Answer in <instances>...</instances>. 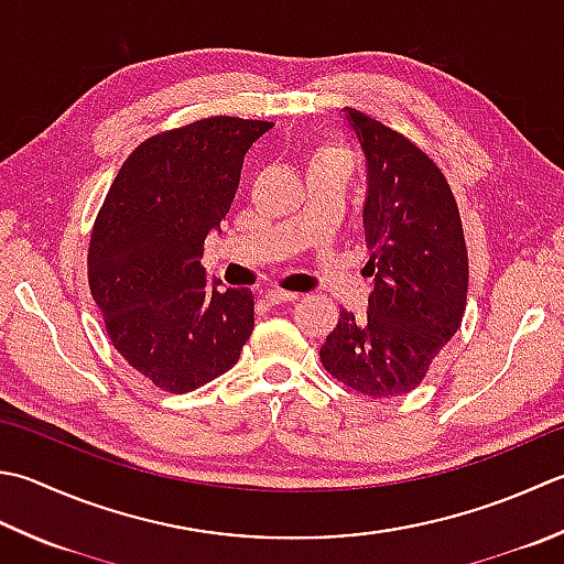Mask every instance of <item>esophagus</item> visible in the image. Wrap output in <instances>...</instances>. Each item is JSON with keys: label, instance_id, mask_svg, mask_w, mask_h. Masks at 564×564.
Instances as JSON below:
<instances>
[{"label": "esophagus", "instance_id": "34e87169", "mask_svg": "<svg viewBox=\"0 0 564 564\" xmlns=\"http://www.w3.org/2000/svg\"><path fill=\"white\" fill-rule=\"evenodd\" d=\"M263 297H267V301L271 303V305H283V303H293L295 301V293H291V291H279V289H273V291H267L263 293Z\"/></svg>", "mask_w": 564, "mask_h": 564}]
</instances>
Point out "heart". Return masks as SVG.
<instances>
[{
	"label": "heart",
	"instance_id": "b5f03b06",
	"mask_svg": "<svg viewBox=\"0 0 564 564\" xmlns=\"http://www.w3.org/2000/svg\"><path fill=\"white\" fill-rule=\"evenodd\" d=\"M327 161H341V163H351L349 153L339 147H319L313 156H311V165L315 163H327Z\"/></svg>",
	"mask_w": 564,
	"mask_h": 564
}]
</instances>
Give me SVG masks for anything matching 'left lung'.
<instances>
[{"mask_svg": "<svg viewBox=\"0 0 564 564\" xmlns=\"http://www.w3.org/2000/svg\"><path fill=\"white\" fill-rule=\"evenodd\" d=\"M369 169L364 239L373 275L369 313L341 311L319 347L323 367L351 391H413L455 337L467 307L469 261L459 209L435 161L399 131L347 107Z\"/></svg>", "mask_w": 564, "mask_h": 564, "instance_id": "left-lung-1", "label": "left lung"}]
</instances>
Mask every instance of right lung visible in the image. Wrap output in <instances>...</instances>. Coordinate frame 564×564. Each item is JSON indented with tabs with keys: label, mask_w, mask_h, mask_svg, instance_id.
Instances as JSON below:
<instances>
[{
	"label": "right lung",
	"mask_w": 564,
	"mask_h": 564,
	"mask_svg": "<svg viewBox=\"0 0 564 564\" xmlns=\"http://www.w3.org/2000/svg\"><path fill=\"white\" fill-rule=\"evenodd\" d=\"M273 124L207 117L147 139L99 207L87 281L115 349L141 377L187 393L235 367L253 295L205 279L203 245L239 187L247 151Z\"/></svg>",
	"instance_id": "right-lung-1"
}]
</instances>
